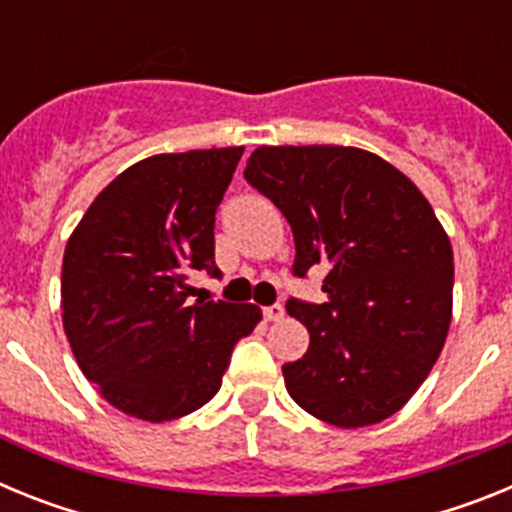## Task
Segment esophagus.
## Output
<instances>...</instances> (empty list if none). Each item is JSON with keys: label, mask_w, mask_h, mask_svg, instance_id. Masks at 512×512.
Here are the masks:
<instances>
[{"label": "esophagus", "mask_w": 512, "mask_h": 512, "mask_svg": "<svg viewBox=\"0 0 512 512\" xmlns=\"http://www.w3.org/2000/svg\"><path fill=\"white\" fill-rule=\"evenodd\" d=\"M284 318V307L282 305H269L264 307V320H282Z\"/></svg>", "instance_id": "obj_1"}]
</instances>
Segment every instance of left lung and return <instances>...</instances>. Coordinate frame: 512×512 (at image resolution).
Returning <instances> with one entry per match:
<instances>
[{"instance_id": "1", "label": "left lung", "mask_w": 512, "mask_h": 512, "mask_svg": "<svg viewBox=\"0 0 512 512\" xmlns=\"http://www.w3.org/2000/svg\"><path fill=\"white\" fill-rule=\"evenodd\" d=\"M243 176L287 217L295 277L328 269L323 305L287 302L310 333L307 354L282 366L287 392L338 428L382 423L449 336V235L408 176L361 148L261 146Z\"/></svg>"}]
</instances>
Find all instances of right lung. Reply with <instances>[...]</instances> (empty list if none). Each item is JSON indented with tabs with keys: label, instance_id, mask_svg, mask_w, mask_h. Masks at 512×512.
<instances>
[{
	"label": "right lung",
	"instance_id": "1",
	"mask_svg": "<svg viewBox=\"0 0 512 512\" xmlns=\"http://www.w3.org/2000/svg\"><path fill=\"white\" fill-rule=\"evenodd\" d=\"M243 146L158 153L112 179L63 253V330L76 364L120 413L166 423L217 395L256 305L189 300L215 266V212Z\"/></svg>",
	"mask_w": 512,
	"mask_h": 512
}]
</instances>
